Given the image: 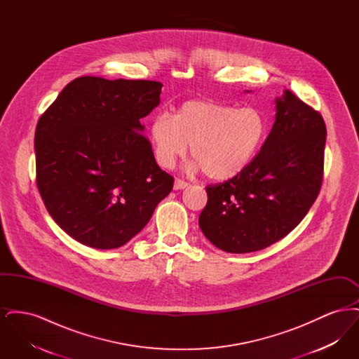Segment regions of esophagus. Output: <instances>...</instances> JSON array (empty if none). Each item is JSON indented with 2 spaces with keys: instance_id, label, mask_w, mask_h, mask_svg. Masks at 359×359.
<instances>
[{
  "instance_id": "obj_1",
  "label": "esophagus",
  "mask_w": 359,
  "mask_h": 359,
  "mask_svg": "<svg viewBox=\"0 0 359 359\" xmlns=\"http://www.w3.org/2000/svg\"><path fill=\"white\" fill-rule=\"evenodd\" d=\"M188 186H189L188 182H184V180H182V179H176V180H175V184H173V188H175V189H183V188H187Z\"/></svg>"
}]
</instances>
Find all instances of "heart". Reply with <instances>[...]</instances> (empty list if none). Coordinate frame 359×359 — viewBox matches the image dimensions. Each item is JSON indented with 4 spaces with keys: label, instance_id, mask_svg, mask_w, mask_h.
Wrapping results in <instances>:
<instances>
[{
    "label": "heart",
    "instance_id": "1",
    "mask_svg": "<svg viewBox=\"0 0 359 359\" xmlns=\"http://www.w3.org/2000/svg\"><path fill=\"white\" fill-rule=\"evenodd\" d=\"M149 133L163 168H172L191 145L194 160L208 177L227 180L246 170L259 152L268 135V121L256 107L188 101L172 117L157 114Z\"/></svg>",
    "mask_w": 359,
    "mask_h": 359
}]
</instances>
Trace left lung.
<instances>
[{"label": "left lung", "mask_w": 359, "mask_h": 359, "mask_svg": "<svg viewBox=\"0 0 359 359\" xmlns=\"http://www.w3.org/2000/svg\"><path fill=\"white\" fill-rule=\"evenodd\" d=\"M276 121L253 161L237 176L208 184L199 226L227 253H250L284 238L316 201L325 170L322 114L290 90L276 100Z\"/></svg>", "instance_id": "1"}]
</instances>
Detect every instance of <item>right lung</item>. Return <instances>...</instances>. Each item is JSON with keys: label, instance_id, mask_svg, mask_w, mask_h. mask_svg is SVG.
Here are the masks:
<instances>
[{"label": "right lung", "instance_id": "1", "mask_svg": "<svg viewBox=\"0 0 359 359\" xmlns=\"http://www.w3.org/2000/svg\"><path fill=\"white\" fill-rule=\"evenodd\" d=\"M154 81L76 78L39 118L36 184L52 219L69 237L116 249L149 222L173 188L141 118L160 103Z\"/></svg>", "mask_w": 359, "mask_h": 359}]
</instances>
